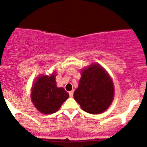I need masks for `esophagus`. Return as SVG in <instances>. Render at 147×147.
Masks as SVG:
<instances>
[{
	"label": "esophagus",
	"instance_id": "1",
	"mask_svg": "<svg viewBox=\"0 0 147 147\" xmlns=\"http://www.w3.org/2000/svg\"><path fill=\"white\" fill-rule=\"evenodd\" d=\"M73 93H74V91L73 90L70 91V92H69V95H70V97H73Z\"/></svg>",
	"mask_w": 147,
	"mask_h": 147
}]
</instances>
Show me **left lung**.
Instances as JSON below:
<instances>
[{"instance_id":"1","label":"left lung","mask_w":147,"mask_h":147,"mask_svg":"<svg viewBox=\"0 0 147 147\" xmlns=\"http://www.w3.org/2000/svg\"><path fill=\"white\" fill-rule=\"evenodd\" d=\"M113 97V83L103 67L94 63L82 70L74 98L84 111L90 114L102 113L111 105Z\"/></svg>"}]
</instances>
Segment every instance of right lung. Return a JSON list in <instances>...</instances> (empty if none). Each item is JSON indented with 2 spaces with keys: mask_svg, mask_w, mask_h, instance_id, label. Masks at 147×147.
Masks as SVG:
<instances>
[{
  "mask_svg": "<svg viewBox=\"0 0 147 147\" xmlns=\"http://www.w3.org/2000/svg\"><path fill=\"white\" fill-rule=\"evenodd\" d=\"M55 75L53 72L50 76H39L32 87V102L41 113L57 112L69 97L63 88H57Z\"/></svg>",
  "mask_w": 147,
  "mask_h": 147,
  "instance_id": "1",
  "label": "right lung"
}]
</instances>
